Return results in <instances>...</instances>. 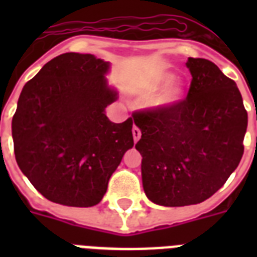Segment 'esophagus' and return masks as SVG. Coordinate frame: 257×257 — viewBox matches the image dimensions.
I'll use <instances>...</instances> for the list:
<instances>
[{"label":"esophagus","instance_id":"obj_1","mask_svg":"<svg viewBox=\"0 0 257 257\" xmlns=\"http://www.w3.org/2000/svg\"><path fill=\"white\" fill-rule=\"evenodd\" d=\"M132 133H133V139H135V143H137V141L140 140V137H141V132H140V129L137 128V126H133V129H132Z\"/></svg>","mask_w":257,"mask_h":257}]
</instances>
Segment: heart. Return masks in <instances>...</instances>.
I'll return each mask as SVG.
<instances>
[{"label": "heart", "instance_id": "b5f03b06", "mask_svg": "<svg viewBox=\"0 0 257 257\" xmlns=\"http://www.w3.org/2000/svg\"><path fill=\"white\" fill-rule=\"evenodd\" d=\"M172 80H173V74L168 73V72H161L151 78L148 84V90L151 93L156 92L159 88L169 84L161 92L157 93L151 101V105L155 109H169L184 100L185 86L181 81H172Z\"/></svg>", "mask_w": 257, "mask_h": 257}]
</instances>
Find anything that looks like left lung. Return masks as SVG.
Returning <instances> with one entry per match:
<instances>
[{"instance_id": "8db88e82", "label": "left lung", "mask_w": 257, "mask_h": 257, "mask_svg": "<svg viewBox=\"0 0 257 257\" xmlns=\"http://www.w3.org/2000/svg\"><path fill=\"white\" fill-rule=\"evenodd\" d=\"M185 100L133 114L141 139L147 197L163 207L203 203L223 187L244 153L248 114L236 82L205 58L187 61Z\"/></svg>"}]
</instances>
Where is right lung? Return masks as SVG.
Segmentation results:
<instances>
[{
  "label": "right lung",
  "mask_w": 257,
  "mask_h": 257,
  "mask_svg": "<svg viewBox=\"0 0 257 257\" xmlns=\"http://www.w3.org/2000/svg\"><path fill=\"white\" fill-rule=\"evenodd\" d=\"M93 54L64 53L22 88L12 120L18 167L53 203L93 207L133 147L132 118L114 124L105 108L118 98Z\"/></svg>",
  "instance_id": "right-lung-1"
}]
</instances>
